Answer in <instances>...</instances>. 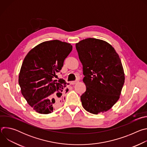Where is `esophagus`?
Instances as JSON below:
<instances>
[{
  "label": "esophagus",
  "mask_w": 147,
  "mask_h": 147,
  "mask_svg": "<svg viewBox=\"0 0 147 147\" xmlns=\"http://www.w3.org/2000/svg\"><path fill=\"white\" fill-rule=\"evenodd\" d=\"M78 80H76V81H71L70 82V84H71V85H74V84H76V83H77L78 82Z\"/></svg>",
  "instance_id": "1"
}]
</instances>
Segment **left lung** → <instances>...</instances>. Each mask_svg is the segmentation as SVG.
<instances>
[{
  "mask_svg": "<svg viewBox=\"0 0 147 147\" xmlns=\"http://www.w3.org/2000/svg\"><path fill=\"white\" fill-rule=\"evenodd\" d=\"M76 48L86 86L80 96L82 107L95 115L107 112L119 99L124 83L120 59L112 45L96 38L83 39Z\"/></svg>",
  "mask_w": 147,
  "mask_h": 147,
  "instance_id": "8db88e82",
  "label": "left lung"
}]
</instances>
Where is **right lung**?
Here are the masks:
<instances>
[{
  "mask_svg": "<svg viewBox=\"0 0 147 147\" xmlns=\"http://www.w3.org/2000/svg\"><path fill=\"white\" fill-rule=\"evenodd\" d=\"M72 45L59 40L45 41L32 49L25 57L21 67L18 83L22 94L29 105L40 114H48L57 108L69 90L66 82L54 80Z\"/></svg>",
  "mask_w": 147,
  "mask_h": 147,
  "instance_id": "obj_1",
  "label": "right lung"
}]
</instances>
